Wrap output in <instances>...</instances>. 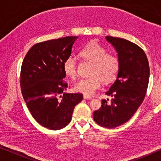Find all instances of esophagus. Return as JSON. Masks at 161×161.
Returning <instances> with one entry per match:
<instances>
[{
  "mask_svg": "<svg viewBox=\"0 0 161 161\" xmlns=\"http://www.w3.org/2000/svg\"><path fill=\"white\" fill-rule=\"evenodd\" d=\"M83 98H84V99H88V100H92V97L86 95V94H83Z\"/></svg>",
  "mask_w": 161,
  "mask_h": 161,
  "instance_id": "1",
  "label": "esophagus"
}]
</instances>
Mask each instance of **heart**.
<instances>
[{
    "instance_id": "heart-1",
    "label": "heart",
    "mask_w": 161,
    "mask_h": 161,
    "mask_svg": "<svg viewBox=\"0 0 161 161\" xmlns=\"http://www.w3.org/2000/svg\"><path fill=\"white\" fill-rule=\"evenodd\" d=\"M80 56L92 62L89 78L80 79L75 83L73 89L86 95H92L100 87L101 80L111 83L116 78L119 70V60L115 55L108 53L107 50L97 42L87 44L80 52ZM64 74L70 78L77 75V63L72 56H68L63 62Z\"/></svg>"
}]
</instances>
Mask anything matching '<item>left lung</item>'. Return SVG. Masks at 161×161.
<instances>
[{"label": "left lung", "mask_w": 161, "mask_h": 161, "mask_svg": "<svg viewBox=\"0 0 161 161\" xmlns=\"http://www.w3.org/2000/svg\"><path fill=\"white\" fill-rule=\"evenodd\" d=\"M119 60L116 80L105 94L111 103L102 100V106L94 112V119L100 126L114 128L130 119L144 100L148 87L149 66L144 50L125 39L106 36Z\"/></svg>", "instance_id": "left-lung-1"}]
</instances>
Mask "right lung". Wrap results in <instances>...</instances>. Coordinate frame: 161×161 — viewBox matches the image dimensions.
Returning a JSON list of instances; mask_svg holds the SVG:
<instances>
[{
    "instance_id": "add662e5",
    "label": "right lung",
    "mask_w": 161,
    "mask_h": 161,
    "mask_svg": "<svg viewBox=\"0 0 161 161\" xmlns=\"http://www.w3.org/2000/svg\"><path fill=\"white\" fill-rule=\"evenodd\" d=\"M78 36H66L34 45L23 59L20 87L31 114L42 126L59 130L67 126L83 94L65 92L63 62L71 56Z\"/></svg>"
}]
</instances>
